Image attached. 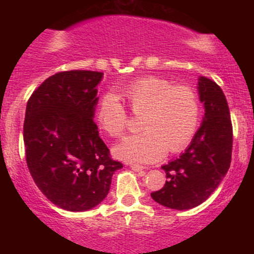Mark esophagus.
<instances>
[{
    "mask_svg": "<svg viewBox=\"0 0 254 254\" xmlns=\"http://www.w3.org/2000/svg\"><path fill=\"white\" fill-rule=\"evenodd\" d=\"M130 168H131L132 171H135V172H141V171L145 170V167H142V166L140 165H130Z\"/></svg>",
    "mask_w": 254,
    "mask_h": 254,
    "instance_id": "1",
    "label": "esophagus"
}]
</instances>
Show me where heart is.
Returning <instances> with one entry per match:
<instances>
[{"label":"heart","instance_id":"b5f03b06","mask_svg":"<svg viewBox=\"0 0 254 254\" xmlns=\"http://www.w3.org/2000/svg\"><path fill=\"white\" fill-rule=\"evenodd\" d=\"M119 99L135 115H141L145 131L127 136L114 147V155L125 161L155 162L166 150L175 153L186 147L195 134L200 104L195 92L186 86H172L165 78L146 76L106 94L97 108L98 125L106 134L119 137L127 127V114Z\"/></svg>","mask_w":254,"mask_h":254}]
</instances>
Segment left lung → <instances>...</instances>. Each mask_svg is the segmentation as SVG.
Here are the masks:
<instances>
[{
	"label": "left lung",
	"instance_id": "left-lung-1",
	"mask_svg": "<svg viewBox=\"0 0 254 254\" xmlns=\"http://www.w3.org/2000/svg\"><path fill=\"white\" fill-rule=\"evenodd\" d=\"M198 93L205 111L200 127L186 151L162 166L167 181L162 189L151 193L156 203L170 209L188 210L204 203L231 163L232 124L226 97L204 76L198 78Z\"/></svg>",
	"mask_w": 254,
	"mask_h": 254
}]
</instances>
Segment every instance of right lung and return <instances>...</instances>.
Wrapping results in <instances>:
<instances>
[{
	"label": "right lung",
	"mask_w": 254,
	"mask_h": 254,
	"mask_svg": "<svg viewBox=\"0 0 254 254\" xmlns=\"http://www.w3.org/2000/svg\"><path fill=\"white\" fill-rule=\"evenodd\" d=\"M102 78L97 71L55 73L27 103L23 139L29 172L49 200L68 211L102 203L123 167L111 158L93 122Z\"/></svg>",
	"instance_id": "add662e5"
}]
</instances>
